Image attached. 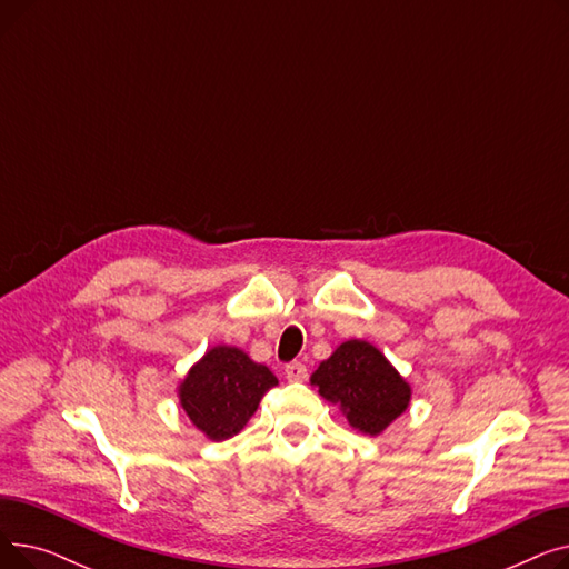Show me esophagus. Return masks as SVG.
<instances>
[{"mask_svg": "<svg viewBox=\"0 0 569 569\" xmlns=\"http://www.w3.org/2000/svg\"><path fill=\"white\" fill-rule=\"evenodd\" d=\"M286 378L290 380V382H302V380H307V367L302 365V362H290V365H286Z\"/></svg>", "mask_w": 569, "mask_h": 569, "instance_id": "esophagus-1", "label": "esophagus"}]
</instances>
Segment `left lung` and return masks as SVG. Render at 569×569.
<instances>
[{
	"label": "left lung",
	"instance_id": "1",
	"mask_svg": "<svg viewBox=\"0 0 569 569\" xmlns=\"http://www.w3.org/2000/svg\"><path fill=\"white\" fill-rule=\"evenodd\" d=\"M311 385L365 436H380L408 410L412 397L410 382L397 367L362 339L343 341L313 371Z\"/></svg>",
	"mask_w": 569,
	"mask_h": 569
}]
</instances>
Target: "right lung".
Masks as SVG:
<instances>
[{"label": "right lung", "mask_w": 569, "mask_h": 569, "mask_svg": "<svg viewBox=\"0 0 569 569\" xmlns=\"http://www.w3.org/2000/svg\"><path fill=\"white\" fill-rule=\"evenodd\" d=\"M279 380L234 346L209 348L177 385V399L191 425L209 440L237 436Z\"/></svg>", "instance_id": "add662e5"}]
</instances>
